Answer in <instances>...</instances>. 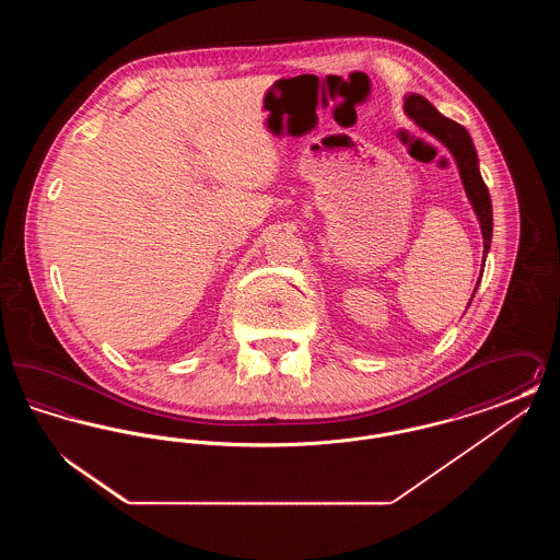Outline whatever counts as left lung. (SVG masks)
Listing matches in <instances>:
<instances>
[{
	"instance_id": "obj_1",
	"label": "left lung",
	"mask_w": 560,
	"mask_h": 560,
	"mask_svg": "<svg viewBox=\"0 0 560 560\" xmlns=\"http://www.w3.org/2000/svg\"><path fill=\"white\" fill-rule=\"evenodd\" d=\"M402 108H405L407 117L416 121L418 128H422L439 142H443L447 147V151L452 153L455 165L459 170L462 185L468 195V201L472 203V210L477 213L480 233H482V258H487L489 247H491V235H493V210H491L489 190L485 187L482 176H480L479 158H477V149L472 144L470 133L466 132L464 126L441 115L436 108L432 107V103H428L427 98L420 94H407ZM480 277H482V272H480ZM479 283L480 279L477 281V288H479ZM477 288H475V292H477ZM472 298H475V293H472ZM472 298H470V302H472ZM470 302H468V306H470Z\"/></svg>"
}]
</instances>
